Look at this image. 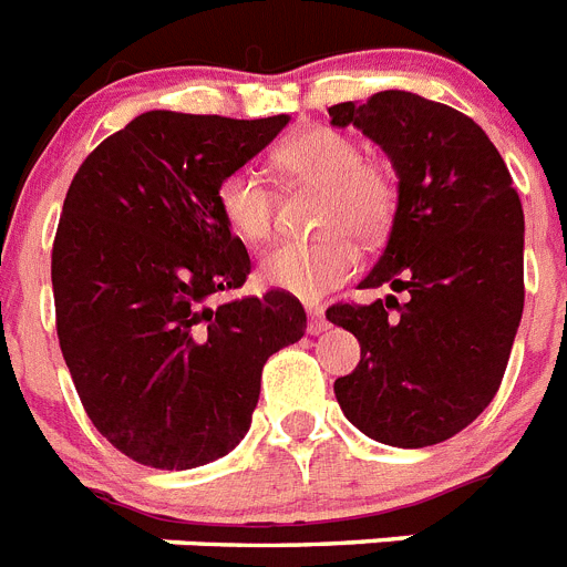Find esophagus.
<instances>
[{"label": "esophagus", "mask_w": 567, "mask_h": 567, "mask_svg": "<svg viewBox=\"0 0 567 567\" xmlns=\"http://www.w3.org/2000/svg\"><path fill=\"white\" fill-rule=\"evenodd\" d=\"M326 328H328V320L322 306H308V334H322Z\"/></svg>", "instance_id": "1"}]
</instances>
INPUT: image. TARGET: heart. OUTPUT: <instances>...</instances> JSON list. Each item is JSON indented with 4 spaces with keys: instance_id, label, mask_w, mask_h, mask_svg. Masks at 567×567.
<instances>
[{
    "instance_id": "1",
    "label": "heart",
    "mask_w": 567,
    "mask_h": 567,
    "mask_svg": "<svg viewBox=\"0 0 567 567\" xmlns=\"http://www.w3.org/2000/svg\"><path fill=\"white\" fill-rule=\"evenodd\" d=\"M274 166L291 184L320 189L317 227L326 236L270 247L259 261V276L270 288L320 299L357 270L360 254L349 233L374 241L392 225L398 187L386 166L363 161L354 137L331 126H313L288 137L274 152ZM216 202L233 236L247 245H259L274 233L276 195L254 169L225 175Z\"/></svg>"
}]
</instances>
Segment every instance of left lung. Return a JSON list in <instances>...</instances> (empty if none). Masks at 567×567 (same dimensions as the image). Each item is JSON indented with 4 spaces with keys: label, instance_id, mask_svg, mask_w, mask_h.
I'll return each instance as SVG.
<instances>
[{
    "label": "left lung",
    "instance_id": "1",
    "mask_svg": "<svg viewBox=\"0 0 567 567\" xmlns=\"http://www.w3.org/2000/svg\"><path fill=\"white\" fill-rule=\"evenodd\" d=\"M328 114L374 141L398 173L386 250L360 288L409 293L403 306L389 293L326 311L360 342L337 403L380 444H441L502 386L525 308L522 202L493 141L458 109L392 89Z\"/></svg>",
    "mask_w": 567,
    "mask_h": 567
}]
</instances>
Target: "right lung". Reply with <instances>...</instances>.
Returning <instances> with one entry per match:
<instances>
[{
	"mask_svg": "<svg viewBox=\"0 0 567 567\" xmlns=\"http://www.w3.org/2000/svg\"><path fill=\"white\" fill-rule=\"evenodd\" d=\"M288 121L137 114L65 193L51 250L60 349L85 415L144 467L230 453L250 430L261 365L306 334L288 291L213 306L250 274L218 184Z\"/></svg>",
	"mask_w": 567,
	"mask_h": 567,
	"instance_id": "right-lung-1",
	"label": "right lung"
}]
</instances>
